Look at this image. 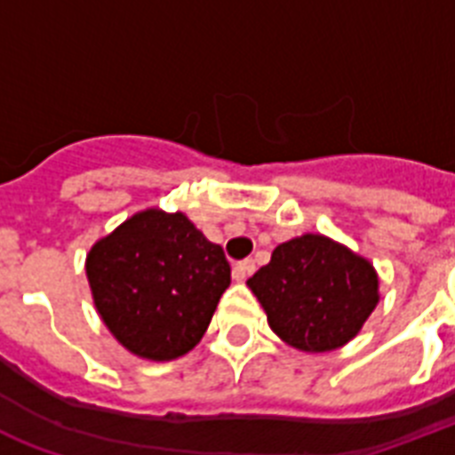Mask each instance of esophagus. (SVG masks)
I'll return each mask as SVG.
<instances>
[{
	"instance_id": "obj_1",
	"label": "esophagus",
	"mask_w": 455,
	"mask_h": 455,
	"mask_svg": "<svg viewBox=\"0 0 455 455\" xmlns=\"http://www.w3.org/2000/svg\"><path fill=\"white\" fill-rule=\"evenodd\" d=\"M252 271H255V262H252V259H243V262H235L234 264V281L243 283V281H245V278H248Z\"/></svg>"
}]
</instances>
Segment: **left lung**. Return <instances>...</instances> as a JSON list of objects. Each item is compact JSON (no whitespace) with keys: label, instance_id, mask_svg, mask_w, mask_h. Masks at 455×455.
Segmentation results:
<instances>
[{"label":"left lung","instance_id":"left-lung-1","mask_svg":"<svg viewBox=\"0 0 455 455\" xmlns=\"http://www.w3.org/2000/svg\"><path fill=\"white\" fill-rule=\"evenodd\" d=\"M269 328L299 352L323 354L359 335L380 302L378 271L366 257L321 234L281 243L248 278Z\"/></svg>","mask_w":455,"mask_h":455}]
</instances>
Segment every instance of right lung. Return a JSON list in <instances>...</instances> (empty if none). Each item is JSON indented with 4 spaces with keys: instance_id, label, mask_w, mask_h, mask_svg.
<instances>
[{
    "instance_id": "add662e5",
    "label": "right lung",
    "mask_w": 455,
    "mask_h": 455,
    "mask_svg": "<svg viewBox=\"0 0 455 455\" xmlns=\"http://www.w3.org/2000/svg\"><path fill=\"white\" fill-rule=\"evenodd\" d=\"M87 281L113 338L148 361H172L198 345L231 283L224 250L184 212L148 207L87 252Z\"/></svg>"
}]
</instances>
